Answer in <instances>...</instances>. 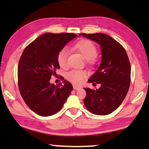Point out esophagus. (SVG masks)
I'll use <instances>...</instances> for the list:
<instances>
[{
    "label": "esophagus",
    "mask_w": 149,
    "mask_h": 149,
    "mask_svg": "<svg viewBox=\"0 0 149 149\" xmlns=\"http://www.w3.org/2000/svg\"><path fill=\"white\" fill-rule=\"evenodd\" d=\"M74 90H79L80 89V87H78V86H75V85H74Z\"/></svg>",
    "instance_id": "esophagus-1"
}]
</instances>
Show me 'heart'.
Segmentation results:
<instances>
[{
  "label": "heart",
  "instance_id": "obj_1",
  "mask_svg": "<svg viewBox=\"0 0 149 149\" xmlns=\"http://www.w3.org/2000/svg\"><path fill=\"white\" fill-rule=\"evenodd\" d=\"M73 49L81 53L84 59H86L88 64L93 65L97 61V48L95 44L88 40H83L75 43ZM68 52L66 49H63L59 52L57 56V61L60 67L66 68L67 66V58ZM86 72L79 70H74L66 74V78L68 81L75 84H80L84 81L86 77Z\"/></svg>",
  "mask_w": 149,
  "mask_h": 149
}]
</instances>
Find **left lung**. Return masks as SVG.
I'll return each instance as SVG.
<instances>
[{
	"label": "left lung",
	"instance_id": "8db88e82",
	"mask_svg": "<svg viewBox=\"0 0 149 149\" xmlns=\"http://www.w3.org/2000/svg\"><path fill=\"white\" fill-rule=\"evenodd\" d=\"M100 46L102 60L96 72L88 79L99 89L85 88L84 105L91 113L106 115L116 110L127 95L131 82V65L124 48L113 38L102 33H81Z\"/></svg>",
	"mask_w": 149,
	"mask_h": 149
}]
</instances>
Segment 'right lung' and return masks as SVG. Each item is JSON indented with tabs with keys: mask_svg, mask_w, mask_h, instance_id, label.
<instances>
[{
	"mask_svg": "<svg viewBox=\"0 0 149 149\" xmlns=\"http://www.w3.org/2000/svg\"><path fill=\"white\" fill-rule=\"evenodd\" d=\"M77 36L72 33H45L22 53L18 66L19 90L27 106L38 115L48 116L58 112L73 90L67 81L56 86L50 79L52 75L56 76V71L60 68L57 61L59 52Z\"/></svg>",
	"mask_w": 149,
	"mask_h": 149,
	"instance_id": "right-lung-1",
	"label": "right lung"
}]
</instances>
